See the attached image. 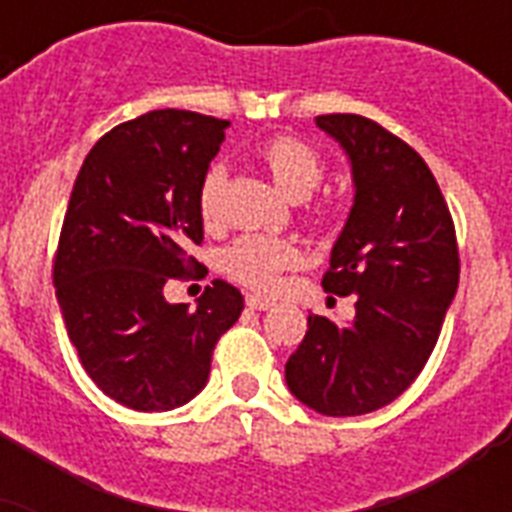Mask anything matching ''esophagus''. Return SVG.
<instances>
[{"mask_svg": "<svg viewBox=\"0 0 512 512\" xmlns=\"http://www.w3.org/2000/svg\"><path fill=\"white\" fill-rule=\"evenodd\" d=\"M247 305L252 308V311H271L273 308L271 300H265V297L260 295H247Z\"/></svg>", "mask_w": 512, "mask_h": 512, "instance_id": "1", "label": "esophagus"}]
</instances>
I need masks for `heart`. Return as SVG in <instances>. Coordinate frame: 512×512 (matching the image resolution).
Wrapping results in <instances>:
<instances>
[{
	"instance_id": "obj_1",
	"label": "heart",
	"mask_w": 512,
	"mask_h": 512,
	"mask_svg": "<svg viewBox=\"0 0 512 512\" xmlns=\"http://www.w3.org/2000/svg\"><path fill=\"white\" fill-rule=\"evenodd\" d=\"M260 162L265 164L273 183L292 199H303L321 183L324 177V159L313 146L295 135H276L260 148ZM225 188V170L220 164L209 167L199 185V215L207 225L217 223L220 217V199ZM308 215L313 220L327 217V207L321 201L308 204ZM300 252L289 239L281 236H263L249 233L241 236L225 255V271L233 279L257 292H273L279 287L281 273L295 268Z\"/></svg>"
}]
</instances>
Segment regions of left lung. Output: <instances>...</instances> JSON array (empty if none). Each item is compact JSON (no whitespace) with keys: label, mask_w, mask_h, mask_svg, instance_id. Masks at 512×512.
I'll use <instances>...</instances> for the list:
<instances>
[{"label":"left lung","mask_w":512,"mask_h":512,"mask_svg":"<svg viewBox=\"0 0 512 512\" xmlns=\"http://www.w3.org/2000/svg\"><path fill=\"white\" fill-rule=\"evenodd\" d=\"M321 130L353 167V209L321 287L356 300V319L308 316L287 361V385L327 417H356L396 401L436 348L460 284L452 212L409 143L358 114H324Z\"/></svg>","instance_id":"8db88e82"}]
</instances>
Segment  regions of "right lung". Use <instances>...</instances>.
I'll use <instances>...</instances> for the list:
<instances>
[{"mask_svg": "<svg viewBox=\"0 0 512 512\" xmlns=\"http://www.w3.org/2000/svg\"><path fill=\"white\" fill-rule=\"evenodd\" d=\"M228 122L162 108L92 146L68 199L52 284L90 380L135 412H170L207 385L212 350L244 297L215 279L196 308L167 303L164 284L201 263L199 185Z\"/></svg>", "mask_w": 512, "mask_h": 512, "instance_id": "add662e5", "label": "right lung"}]
</instances>
